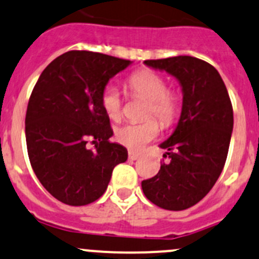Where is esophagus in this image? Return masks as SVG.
Returning a JSON list of instances; mask_svg holds the SVG:
<instances>
[{"mask_svg":"<svg viewBox=\"0 0 259 259\" xmlns=\"http://www.w3.org/2000/svg\"><path fill=\"white\" fill-rule=\"evenodd\" d=\"M129 159L130 160H138L139 157H140V154H138V152H134V151H129Z\"/></svg>","mask_w":259,"mask_h":259,"instance_id":"34e87169","label":"esophagus"}]
</instances>
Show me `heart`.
Instances as JSON below:
<instances>
[{
    "mask_svg": "<svg viewBox=\"0 0 259 259\" xmlns=\"http://www.w3.org/2000/svg\"><path fill=\"white\" fill-rule=\"evenodd\" d=\"M127 85L135 97L148 100L145 118H155L164 126H168L178 119L181 110V102L175 91L167 88L165 78L152 70H140L130 75ZM100 103L105 114L111 120H119L122 114V100L119 89L108 84L100 95ZM160 127L156 120H148L139 124H125L115 130V139L119 144L132 150H141L148 143L159 135Z\"/></svg>",
    "mask_w": 259,
    "mask_h": 259,
    "instance_id": "1",
    "label": "heart"
}]
</instances>
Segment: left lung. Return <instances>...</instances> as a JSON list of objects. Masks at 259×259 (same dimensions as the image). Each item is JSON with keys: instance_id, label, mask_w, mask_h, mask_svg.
Wrapping results in <instances>:
<instances>
[{"instance_id": "left-lung-1", "label": "left lung", "mask_w": 259, "mask_h": 259, "mask_svg": "<svg viewBox=\"0 0 259 259\" xmlns=\"http://www.w3.org/2000/svg\"><path fill=\"white\" fill-rule=\"evenodd\" d=\"M144 63L175 77L184 98L178 126L160 144L168 161L141 187L154 205L182 211L202 200L221 175L233 130L232 104L220 73L202 59L178 56Z\"/></svg>"}]
</instances>
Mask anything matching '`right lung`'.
<instances>
[{
  "instance_id": "obj_1",
  "label": "right lung",
  "mask_w": 259,
  "mask_h": 259,
  "mask_svg": "<svg viewBox=\"0 0 259 259\" xmlns=\"http://www.w3.org/2000/svg\"><path fill=\"white\" fill-rule=\"evenodd\" d=\"M132 62L89 51L57 57L38 78L26 113V143L37 179L70 206L94 202L107 190L127 150L113 135L100 95ZM93 140L96 149L86 144Z\"/></svg>"
}]
</instances>
